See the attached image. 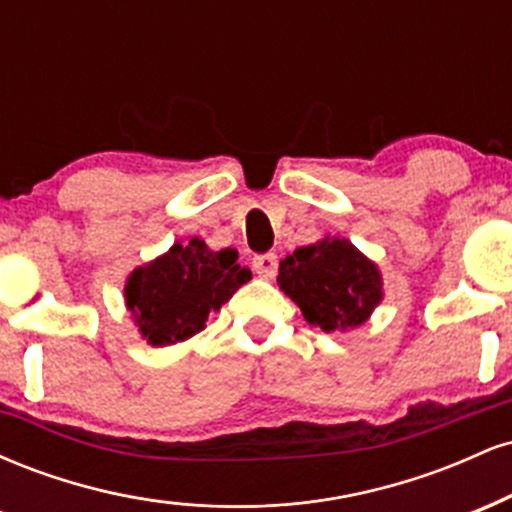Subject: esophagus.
<instances>
[{
	"instance_id": "34e87169",
	"label": "esophagus",
	"mask_w": 512,
	"mask_h": 512,
	"mask_svg": "<svg viewBox=\"0 0 512 512\" xmlns=\"http://www.w3.org/2000/svg\"><path fill=\"white\" fill-rule=\"evenodd\" d=\"M252 269H255V272L260 276H264V279L274 276L276 274V255H274V252H267V255H257L255 260H252Z\"/></svg>"
}]
</instances>
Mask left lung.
<instances>
[{
    "label": "left lung",
    "instance_id": "left-lung-1",
    "mask_svg": "<svg viewBox=\"0 0 512 512\" xmlns=\"http://www.w3.org/2000/svg\"><path fill=\"white\" fill-rule=\"evenodd\" d=\"M276 284L322 332L356 330L385 298L378 264L349 238L330 233L286 255Z\"/></svg>",
    "mask_w": 512,
    "mask_h": 512
}]
</instances>
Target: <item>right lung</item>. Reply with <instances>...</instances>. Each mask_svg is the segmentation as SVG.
I'll return each instance as SVG.
<instances>
[{
    "label": "right lung",
    "mask_w": 512,
    "mask_h": 512,
    "mask_svg": "<svg viewBox=\"0 0 512 512\" xmlns=\"http://www.w3.org/2000/svg\"><path fill=\"white\" fill-rule=\"evenodd\" d=\"M250 279L238 250L216 252L195 236L175 240L168 252L134 269L125 281V303L146 344L170 346L202 332L209 313Z\"/></svg>",
    "instance_id": "1"
}]
</instances>
